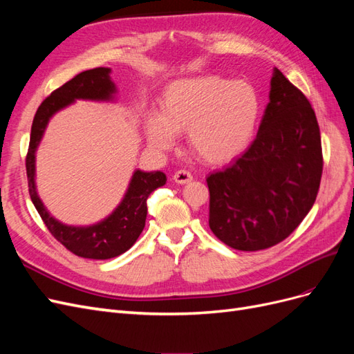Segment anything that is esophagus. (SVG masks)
I'll return each mask as SVG.
<instances>
[{"mask_svg": "<svg viewBox=\"0 0 354 354\" xmlns=\"http://www.w3.org/2000/svg\"><path fill=\"white\" fill-rule=\"evenodd\" d=\"M173 178L177 185H187L192 180H194V176H192L186 169H180L173 176Z\"/></svg>", "mask_w": 354, "mask_h": 354, "instance_id": "esophagus-1", "label": "esophagus"}]
</instances>
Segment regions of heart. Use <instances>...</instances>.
<instances>
[{
	"label": "heart",
	"instance_id": "heart-1",
	"mask_svg": "<svg viewBox=\"0 0 354 354\" xmlns=\"http://www.w3.org/2000/svg\"><path fill=\"white\" fill-rule=\"evenodd\" d=\"M261 102L248 82L216 75L169 82L159 100V112L145 115L147 143L167 152L186 131L189 149L207 164H224L242 153L257 130Z\"/></svg>",
	"mask_w": 354,
	"mask_h": 354
}]
</instances>
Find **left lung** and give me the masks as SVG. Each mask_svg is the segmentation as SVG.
I'll return each instance as SVG.
<instances>
[{"label":"left lung","instance_id":"8db88e82","mask_svg":"<svg viewBox=\"0 0 354 354\" xmlns=\"http://www.w3.org/2000/svg\"><path fill=\"white\" fill-rule=\"evenodd\" d=\"M322 168L315 111L274 68L255 140L242 156L207 177L209 229L239 251L282 242L312 209Z\"/></svg>","mask_w":354,"mask_h":354}]
</instances>
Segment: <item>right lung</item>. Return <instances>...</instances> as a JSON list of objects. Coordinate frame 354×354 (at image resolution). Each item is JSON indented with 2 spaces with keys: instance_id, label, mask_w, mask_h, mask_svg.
<instances>
[{
  "instance_id": "right-lung-1",
  "label": "right lung",
  "mask_w": 354,
  "mask_h": 354,
  "mask_svg": "<svg viewBox=\"0 0 354 354\" xmlns=\"http://www.w3.org/2000/svg\"><path fill=\"white\" fill-rule=\"evenodd\" d=\"M111 68H95L78 73L41 103L30 128V142L26 156V174L32 202L46 223L47 229L62 245L82 259L109 260L128 251L145 229L147 198L167 183L162 171L136 169L125 194L116 208L103 220L88 226H71L53 217L42 203L35 183L37 151L50 120L77 100L116 102L118 88L111 78Z\"/></svg>"
}]
</instances>
